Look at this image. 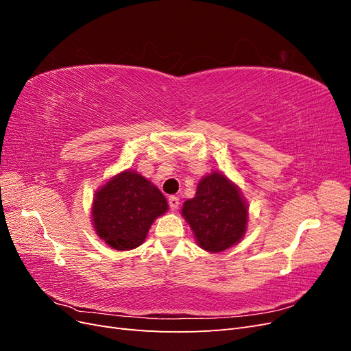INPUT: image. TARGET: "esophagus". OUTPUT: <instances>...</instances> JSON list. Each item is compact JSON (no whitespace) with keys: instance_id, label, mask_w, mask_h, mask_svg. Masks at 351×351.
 <instances>
[{"instance_id":"1","label":"esophagus","mask_w":351,"mask_h":351,"mask_svg":"<svg viewBox=\"0 0 351 351\" xmlns=\"http://www.w3.org/2000/svg\"><path fill=\"white\" fill-rule=\"evenodd\" d=\"M168 205H169V208H171L173 210H176L178 208V205H180V199L177 196H169L168 197Z\"/></svg>"}]
</instances>
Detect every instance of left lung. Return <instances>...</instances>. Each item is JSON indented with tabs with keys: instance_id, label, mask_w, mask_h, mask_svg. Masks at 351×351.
Returning a JSON list of instances; mask_svg holds the SVG:
<instances>
[{
	"instance_id": "obj_1",
	"label": "left lung",
	"mask_w": 351,
	"mask_h": 351,
	"mask_svg": "<svg viewBox=\"0 0 351 351\" xmlns=\"http://www.w3.org/2000/svg\"><path fill=\"white\" fill-rule=\"evenodd\" d=\"M182 215L199 246L210 253L224 252L246 232L249 208L240 189L222 173L200 180L196 195L183 204Z\"/></svg>"
}]
</instances>
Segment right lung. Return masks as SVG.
<instances>
[{
	"label": "right lung",
	"mask_w": 351,
	"mask_h": 351,
	"mask_svg": "<svg viewBox=\"0 0 351 351\" xmlns=\"http://www.w3.org/2000/svg\"><path fill=\"white\" fill-rule=\"evenodd\" d=\"M168 210L159 189L133 169L117 174L93 196L92 226L115 250H132L145 241L152 222Z\"/></svg>",
	"instance_id": "add662e5"
}]
</instances>
